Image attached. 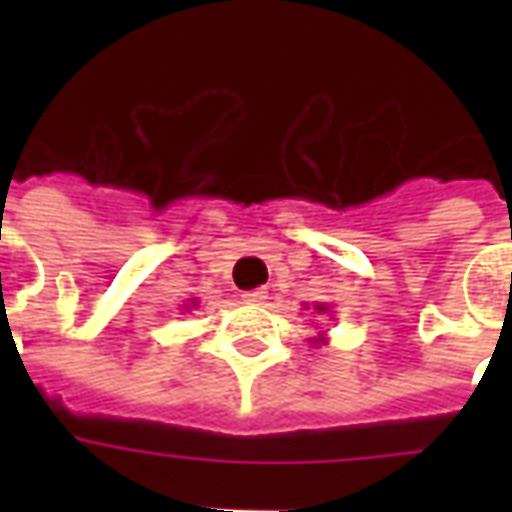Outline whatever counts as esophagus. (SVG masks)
<instances>
[{"label": "esophagus", "instance_id": "1", "mask_svg": "<svg viewBox=\"0 0 512 512\" xmlns=\"http://www.w3.org/2000/svg\"><path fill=\"white\" fill-rule=\"evenodd\" d=\"M241 300L249 305H263L265 300H268V292H265V289H249V292L241 295Z\"/></svg>", "mask_w": 512, "mask_h": 512}]
</instances>
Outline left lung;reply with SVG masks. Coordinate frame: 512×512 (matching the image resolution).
I'll use <instances>...</instances> for the list:
<instances>
[{
	"mask_svg": "<svg viewBox=\"0 0 512 512\" xmlns=\"http://www.w3.org/2000/svg\"><path fill=\"white\" fill-rule=\"evenodd\" d=\"M316 311L324 313V311H329V308H327V305H316Z\"/></svg>",
	"mask_w": 512,
	"mask_h": 512,
	"instance_id": "left-lung-1",
	"label": "left lung"
}]
</instances>
